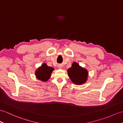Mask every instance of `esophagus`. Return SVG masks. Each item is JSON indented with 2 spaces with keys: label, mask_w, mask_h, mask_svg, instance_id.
<instances>
[{
  "label": "esophagus",
  "mask_w": 123,
  "mask_h": 123,
  "mask_svg": "<svg viewBox=\"0 0 123 123\" xmlns=\"http://www.w3.org/2000/svg\"><path fill=\"white\" fill-rule=\"evenodd\" d=\"M58 68H62V66H59Z\"/></svg>",
  "instance_id": "34e87169"
}]
</instances>
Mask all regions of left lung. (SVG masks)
I'll return each mask as SVG.
<instances>
[{
	"instance_id": "left-lung-1",
	"label": "left lung",
	"mask_w": 123,
	"mask_h": 123,
	"mask_svg": "<svg viewBox=\"0 0 123 123\" xmlns=\"http://www.w3.org/2000/svg\"><path fill=\"white\" fill-rule=\"evenodd\" d=\"M68 76L71 80L76 85H82L86 82L88 72L86 69L80 67L76 62H73L71 67L67 70Z\"/></svg>"
}]
</instances>
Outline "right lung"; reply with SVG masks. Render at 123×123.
<instances>
[{
    "mask_svg": "<svg viewBox=\"0 0 123 123\" xmlns=\"http://www.w3.org/2000/svg\"><path fill=\"white\" fill-rule=\"evenodd\" d=\"M54 69V68L48 66L46 64L44 63L36 71L35 75L38 80L46 81L49 79Z\"/></svg>",
    "mask_w": 123,
    "mask_h": 123,
    "instance_id": "add662e5",
    "label": "right lung"
}]
</instances>
